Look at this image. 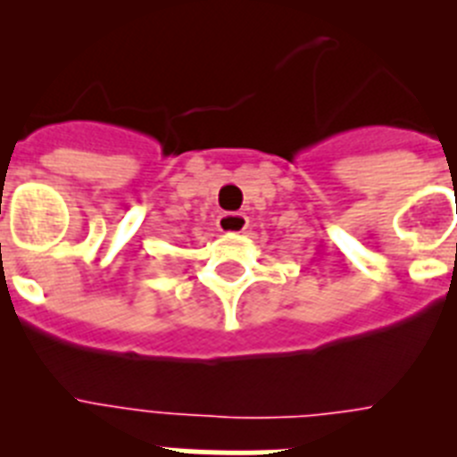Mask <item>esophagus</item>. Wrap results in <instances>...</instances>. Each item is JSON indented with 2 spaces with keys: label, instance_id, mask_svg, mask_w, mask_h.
Returning <instances> with one entry per match:
<instances>
[{
  "label": "esophagus",
  "instance_id": "1",
  "mask_svg": "<svg viewBox=\"0 0 457 457\" xmlns=\"http://www.w3.org/2000/svg\"><path fill=\"white\" fill-rule=\"evenodd\" d=\"M249 226L247 215H242V212H221L217 217V228L221 233H242Z\"/></svg>",
  "mask_w": 457,
  "mask_h": 457
}]
</instances>
